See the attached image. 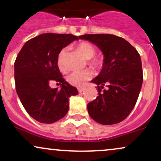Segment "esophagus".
Wrapping results in <instances>:
<instances>
[{"mask_svg":"<svg viewBox=\"0 0 161 161\" xmlns=\"http://www.w3.org/2000/svg\"><path fill=\"white\" fill-rule=\"evenodd\" d=\"M78 91L79 93H82V92H83L85 91V88H78Z\"/></svg>","mask_w":161,"mask_h":161,"instance_id":"34e87169","label":"esophagus"}]
</instances>
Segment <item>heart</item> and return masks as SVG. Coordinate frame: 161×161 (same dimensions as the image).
Instances as JSON below:
<instances>
[{
  "label": "heart",
  "instance_id": "obj_1",
  "mask_svg": "<svg viewBox=\"0 0 161 161\" xmlns=\"http://www.w3.org/2000/svg\"><path fill=\"white\" fill-rule=\"evenodd\" d=\"M76 48L85 58L89 59L88 64L92 66L94 69H99L103 66V60L100 57H95L94 56L96 54V49L93 45L89 42H82L78 44ZM66 48H63L60 51L57 56V65L58 69L61 72H65ZM93 76V73L90 69H85L82 71H75L71 73L67 76V81L71 85L78 87H83L86 84L87 81L91 79Z\"/></svg>",
  "mask_w": 161,
  "mask_h": 161
}]
</instances>
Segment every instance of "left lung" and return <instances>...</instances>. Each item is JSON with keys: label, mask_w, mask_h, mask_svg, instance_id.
<instances>
[{"label": "left lung", "mask_w": 161, "mask_h": 161, "mask_svg": "<svg viewBox=\"0 0 161 161\" xmlns=\"http://www.w3.org/2000/svg\"><path fill=\"white\" fill-rule=\"evenodd\" d=\"M79 38L95 44L104 55L102 69L92 80L97 85L98 96L88 104V114L102 125L120 123L133 110L141 91L143 72L139 53L124 38L114 35L88 34Z\"/></svg>", "instance_id": "left-lung-1"}]
</instances>
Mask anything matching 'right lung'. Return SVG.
Returning <instances> with one entry per match:
<instances>
[{
    "label": "right lung",
    "instance_id": "add662e5",
    "mask_svg": "<svg viewBox=\"0 0 161 161\" xmlns=\"http://www.w3.org/2000/svg\"><path fill=\"white\" fill-rule=\"evenodd\" d=\"M79 38L71 34H42L25 42L16 57V93L26 112L40 123H53L64 117L69 110V97L78 95L77 88L60 73L57 56ZM53 81L62 88L51 89L49 84Z\"/></svg>",
    "mask_w": 161,
    "mask_h": 161
}]
</instances>
